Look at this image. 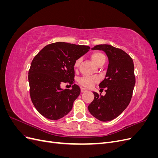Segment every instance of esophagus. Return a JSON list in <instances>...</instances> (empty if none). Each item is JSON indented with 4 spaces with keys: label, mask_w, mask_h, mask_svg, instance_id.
I'll return each instance as SVG.
<instances>
[{
    "label": "esophagus",
    "mask_w": 158,
    "mask_h": 158,
    "mask_svg": "<svg viewBox=\"0 0 158 158\" xmlns=\"http://www.w3.org/2000/svg\"><path fill=\"white\" fill-rule=\"evenodd\" d=\"M80 89H81V92H85V91H86V89L84 88H82V87L80 88Z\"/></svg>",
    "instance_id": "obj_1"
}]
</instances>
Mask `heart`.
<instances>
[{
    "instance_id": "heart-1",
    "label": "heart",
    "mask_w": 158,
    "mask_h": 158,
    "mask_svg": "<svg viewBox=\"0 0 158 158\" xmlns=\"http://www.w3.org/2000/svg\"><path fill=\"white\" fill-rule=\"evenodd\" d=\"M91 59L92 60L94 63L97 66L103 63L106 62V56L101 52H94L91 55ZM81 63V59H78L74 61V69H78ZM98 81V78L96 77H90V76H83L78 80L79 83L85 88H90L92 85L96 83Z\"/></svg>"
}]
</instances>
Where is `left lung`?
Segmentation results:
<instances>
[{
  "label": "left lung",
  "instance_id": "1",
  "mask_svg": "<svg viewBox=\"0 0 158 158\" xmlns=\"http://www.w3.org/2000/svg\"><path fill=\"white\" fill-rule=\"evenodd\" d=\"M92 50L106 52L109 60L107 73L99 86L106 88L105 95L93 92L94 101L88 106L92 115L101 121L117 118L130 103L135 85V66L131 57L122 49L103 44L94 47Z\"/></svg>",
  "mask_w": 158,
  "mask_h": 158
}]
</instances>
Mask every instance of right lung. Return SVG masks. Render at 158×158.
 Returning a JSON list of instances; mask_svg holds the SVG:
<instances>
[{
    "label": "right lung",
    "mask_w": 158,
    "mask_h": 158,
    "mask_svg": "<svg viewBox=\"0 0 158 158\" xmlns=\"http://www.w3.org/2000/svg\"><path fill=\"white\" fill-rule=\"evenodd\" d=\"M89 47L56 42L44 47L33 59L28 73L30 94L37 111L50 120L66 115L80 94L78 85L63 89V83H74V61Z\"/></svg>",
    "instance_id": "1"
}]
</instances>
